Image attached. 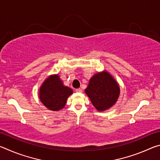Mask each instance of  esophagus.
<instances>
[{
    "label": "esophagus",
    "instance_id": "esophagus-1",
    "mask_svg": "<svg viewBox=\"0 0 160 160\" xmlns=\"http://www.w3.org/2000/svg\"><path fill=\"white\" fill-rule=\"evenodd\" d=\"M75 92H76L77 93H81V92H82V90H81L80 88H78V89H76V90H75Z\"/></svg>",
    "mask_w": 160,
    "mask_h": 160
}]
</instances>
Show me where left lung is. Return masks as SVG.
I'll list each match as a JSON object with an SVG mask.
<instances>
[{
  "instance_id": "8db88e82",
  "label": "left lung",
  "mask_w": 160,
  "mask_h": 160,
  "mask_svg": "<svg viewBox=\"0 0 160 160\" xmlns=\"http://www.w3.org/2000/svg\"><path fill=\"white\" fill-rule=\"evenodd\" d=\"M85 92L99 112L109 109L116 104L120 94V88L107 70L94 74L89 81Z\"/></svg>"
}]
</instances>
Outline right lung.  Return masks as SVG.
I'll return each mask as SVG.
<instances>
[{
	"mask_svg": "<svg viewBox=\"0 0 160 160\" xmlns=\"http://www.w3.org/2000/svg\"><path fill=\"white\" fill-rule=\"evenodd\" d=\"M72 90L65 86L58 74L51 75L39 88V97L44 106L51 111L57 112L63 109Z\"/></svg>",
	"mask_w": 160,
	"mask_h": 160,
	"instance_id": "add662e5",
	"label": "right lung"
}]
</instances>
